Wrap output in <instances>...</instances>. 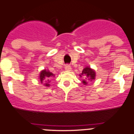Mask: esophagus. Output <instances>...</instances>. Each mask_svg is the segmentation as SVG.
I'll use <instances>...</instances> for the list:
<instances>
[{
	"mask_svg": "<svg viewBox=\"0 0 134 134\" xmlns=\"http://www.w3.org/2000/svg\"><path fill=\"white\" fill-rule=\"evenodd\" d=\"M71 69V67H70V66H69V65H66V66H65V70H66V71H70Z\"/></svg>",
	"mask_w": 134,
	"mask_h": 134,
	"instance_id": "1",
	"label": "esophagus"
}]
</instances>
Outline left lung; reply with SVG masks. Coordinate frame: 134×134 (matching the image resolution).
Returning <instances> with one entry per match:
<instances>
[{
  "label": "left lung",
  "instance_id": "obj_1",
  "mask_svg": "<svg viewBox=\"0 0 134 134\" xmlns=\"http://www.w3.org/2000/svg\"><path fill=\"white\" fill-rule=\"evenodd\" d=\"M79 76L82 78V83L83 85H87L88 83L91 82L96 79V71L90 66H86L83 68L82 73Z\"/></svg>",
  "mask_w": 134,
  "mask_h": 134
}]
</instances>
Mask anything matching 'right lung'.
<instances>
[{
    "label": "right lung",
    "mask_w": 134,
    "mask_h": 134,
    "mask_svg": "<svg viewBox=\"0 0 134 134\" xmlns=\"http://www.w3.org/2000/svg\"><path fill=\"white\" fill-rule=\"evenodd\" d=\"M55 76L54 74L49 70L48 69H44L40 72L38 79L40 82L45 87L50 86V82L51 80Z\"/></svg>",
    "instance_id": "obj_1"
}]
</instances>
